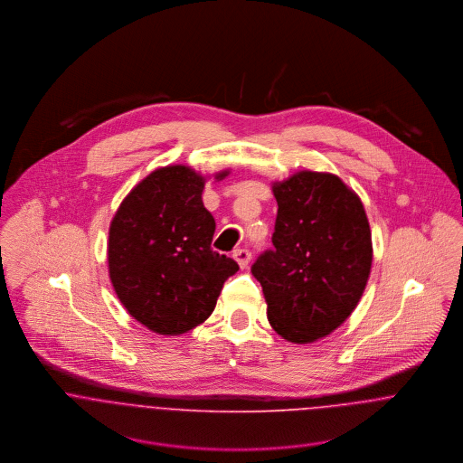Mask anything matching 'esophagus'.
Listing matches in <instances>:
<instances>
[{"instance_id":"1","label":"esophagus","mask_w":463,"mask_h":463,"mask_svg":"<svg viewBox=\"0 0 463 463\" xmlns=\"http://www.w3.org/2000/svg\"><path fill=\"white\" fill-rule=\"evenodd\" d=\"M233 259L237 260V264L241 265V269H246L251 260V251L246 248H239L233 251Z\"/></svg>"}]
</instances>
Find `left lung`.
Returning <instances> with one entry per match:
<instances>
[{
  "mask_svg": "<svg viewBox=\"0 0 463 463\" xmlns=\"http://www.w3.org/2000/svg\"><path fill=\"white\" fill-rule=\"evenodd\" d=\"M274 250L251 267L272 330L308 344L336 330L356 308L373 264L364 204L338 176L299 171L272 184Z\"/></svg>",
  "mask_w": 463,
  "mask_h": 463,
  "instance_id": "8db88e82",
  "label": "left lung"
}]
</instances>
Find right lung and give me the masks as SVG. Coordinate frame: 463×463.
Segmentation results:
<instances>
[{"label": "right lung", "instance_id": "right-lung-1", "mask_svg": "<svg viewBox=\"0 0 463 463\" xmlns=\"http://www.w3.org/2000/svg\"><path fill=\"white\" fill-rule=\"evenodd\" d=\"M204 182L187 165L160 167L133 187L110 222L114 290L133 319L160 335L204 323L224 281L239 270L210 246L215 221L201 199Z\"/></svg>", "mask_w": 463, "mask_h": 463}]
</instances>
